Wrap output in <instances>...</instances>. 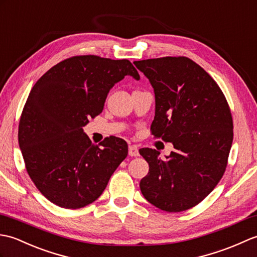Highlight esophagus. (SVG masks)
Listing matches in <instances>:
<instances>
[{
	"instance_id": "obj_1",
	"label": "esophagus",
	"mask_w": 257,
	"mask_h": 257,
	"mask_svg": "<svg viewBox=\"0 0 257 257\" xmlns=\"http://www.w3.org/2000/svg\"><path fill=\"white\" fill-rule=\"evenodd\" d=\"M128 155L130 156H140V152H139V147L138 145H130L128 146Z\"/></svg>"
}]
</instances>
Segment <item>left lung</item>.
Returning a JSON list of instances; mask_svg holds the SVG:
<instances>
[{
  "mask_svg": "<svg viewBox=\"0 0 257 257\" xmlns=\"http://www.w3.org/2000/svg\"><path fill=\"white\" fill-rule=\"evenodd\" d=\"M155 93L152 134L174 145L166 159L142 148L150 172L140 182L146 200L167 212L197 206L223 176L233 141L229 104L209 73L187 57L134 61Z\"/></svg>",
  "mask_w": 257,
  "mask_h": 257,
  "instance_id": "left-lung-1",
  "label": "left lung"
}]
</instances>
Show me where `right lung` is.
<instances>
[{
    "label": "right lung",
    "instance_id": "right-lung-1",
    "mask_svg": "<svg viewBox=\"0 0 257 257\" xmlns=\"http://www.w3.org/2000/svg\"><path fill=\"white\" fill-rule=\"evenodd\" d=\"M125 76L140 80L127 59L75 56L50 68L31 90L19 144L31 179L56 206L79 209L95 201L127 156L124 140L107 138L99 147L82 128Z\"/></svg>",
    "mask_w": 257,
    "mask_h": 257
}]
</instances>
